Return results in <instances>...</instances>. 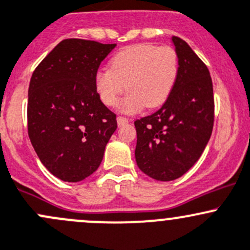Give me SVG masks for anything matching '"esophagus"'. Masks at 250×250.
Masks as SVG:
<instances>
[{"label":"esophagus","instance_id":"esophagus-1","mask_svg":"<svg viewBox=\"0 0 250 250\" xmlns=\"http://www.w3.org/2000/svg\"><path fill=\"white\" fill-rule=\"evenodd\" d=\"M117 122H118V126H123V125L127 124L128 119H126V118H124V117H118Z\"/></svg>","mask_w":250,"mask_h":250}]
</instances>
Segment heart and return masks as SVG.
Masks as SVG:
<instances>
[{"mask_svg": "<svg viewBox=\"0 0 250 250\" xmlns=\"http://www.w3.org/2000/svg\"><path fill=\"white\" fill-rule=\"evenodd\" d=\"M177 75L179 58L174 49L138 43L120 49L110 59V68L95 74V88L101 101L110 107L127 88L119 109L133 113L143 105H162L169 98Z\"/></svg>", "mask_w": 250, "mask_h": 250, "instance_id": "1", "label": "heart"}]
</instances>
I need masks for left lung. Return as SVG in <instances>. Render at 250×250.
<instances>
[{
	"instance_id": "1",
	"label": "left lung",
	"mask_w": 250,
	"mask_h": 250,
	"mask_svg": "<svg viewBox=\"0 0 250 250\" xmlns=\"http://www.w3.org/2000/svg\"><path fill=\"white\" fill-rule=\"evenodd\" d=\"M179 75L169 98L152 115L135 122L137 167L157 181L186 174L208 145L214 95L208 68L182 39L172 36Z\"/></svg>"
}]
</instances>
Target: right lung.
Segmentation results:
<instances>
[{
    "mask_svg": "<svg viewBox=\"0 0 250 250\" xmlns=\"http://www.w3.org/2000/svg\"><path fill=\"white\" fill-rule=\"evenodd\" d=\"M115 43L66 39L31 76L28 132L47 170L66 182L92 175L117 130V118L98 97L95 74Z\"/></svg>",
    "mask_w": 250,
    "mask_h": 250,
    "instance_id": "right-lung-1",
    "label": "right lung"
}]
</instances>
